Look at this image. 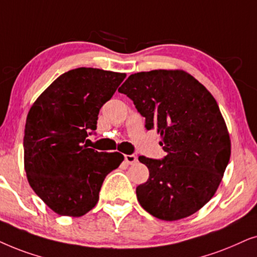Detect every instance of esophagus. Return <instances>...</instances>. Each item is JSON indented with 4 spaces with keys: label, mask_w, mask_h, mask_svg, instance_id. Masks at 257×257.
Wrapping results in <instances>:
<instances>
[{
    "label": "esophagus",
    "mask_w": 257,
    "mask_h": 257,
    "mask_svg": "<svg viewBox=\"0 0 257 257\" xmlns=\"http://www.w3.org/2000/svg\"><path fill=\"white\" fill-rule=\"evenodd\" d=\"M124 161L128 164H134L138 162V159L135 155H124Z\"/></svg>",
    "instance_id": "obj_1"
}]
</instances>
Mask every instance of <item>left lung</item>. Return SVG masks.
Masks as SVG:
<instances>
[{
    "label": "left lung",
    "instance_id": "8db88e82",
    "mask_svg": "<svg viewBox=\"0 0 257 257\" xmlns=\"http://www.w3.org/2000/svg\"><path fill=\"white\" fill-rule=\"evenodd\" d=\"M161 134V160L139 156L149 179L136 188L140 204L160 220L190 216L214 196L230 159V140L217 102L183 70L133 74L118 88Z\"/></svg>",
    "mask_w": 257,
    "mask_h": 257
}]
</instances>
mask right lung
<instances>
[{
	"instance_id": "add662e5",
	"label": "right lung",
	"mask_w": 257,
	"mask_h": 257,
	"mask_svg": "<svg viewBox=\"0 0 257 257\" xmlns=\"http://www.w3.org/2000/svg\"><path fill=\"white\" fill-rule=\"evenodd\" d=\"M125 74L76 68L61 75L27 116L25 168L30 187L55 213L82 216L95 207L105 176L123 161L119 153L88 148L97 116Z\"/></svg>"
}]
</instances>
